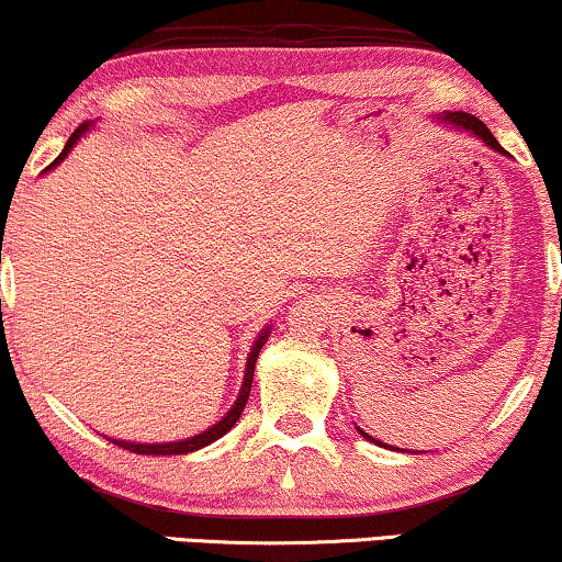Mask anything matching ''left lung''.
I'll list each match as a JSON object with an SVG mask.
<instances>
[{
	"mask_svg": "<svg viewBox=\"0 0 562 562\" xmlns=\"http://www.w3.org/2000/svg\"><path fill=\"white\" fill-rule=\"evenodd\" d=\"M435 120L442 122V125H448L450 130H456V133H465V135L475 137V140H481L483 145H488L491 150H496V153H502V156H506V150L502 148V145H498L496 137L491 135V130L483 125L479 117H473V114H468V112H442V114H437ZM356 429L366 437V440H371L373 445H379V448H391V445L375 440L373 435L363 432V429H360V427H356ZM391 450H394V448H391ZM406 452H409V450H406Z\"/></svg>",
	"mask_w": 562,
	"mask_h": 562,
	"instance_id": "1",
	"label": "left lung"
}]
</instances>
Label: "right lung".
Wrapping results in <instances>:
<instances>
[{
  "label": "right lung",
  "instance_id": "right-lung-1",
  "mask_svg": "<svg viewBox=\"0 0 562 562\" xmlns=\"http://www.w3.org/2000/svg\"><path fill=\"white\" fill-rule=\"evenodd\" d=\"M94 127V122H83V125L76 130V133L68 137L66 148L60 156L53 160V164L48 166L56 168L60 160H64L68 153H71V148L76 143L81 140L83 135L89 133V130ZM271 327L273 325H266L263 329H260V335L256 337V342L250 345V352H248V360H245V375H243V386H240V394H237V398L233 402V406H229V412L222 417L217 425H212L210 429H204V432H199L194 437H187V440H173V442H130V440H117V437H106V440L120 445V448H125L130 452H137V456H187V452H194V450H202L206 448V445H212L214 440H220L222 435H227L229 429L235 427V422L240 419V414L245 409V404H248V396H250V386H252V373H256V363H258V356H260V348H263L268 335H271Z\"/></svg>",
  "mask_w": 562,
  "mask_h": 562
}]
</instances>
